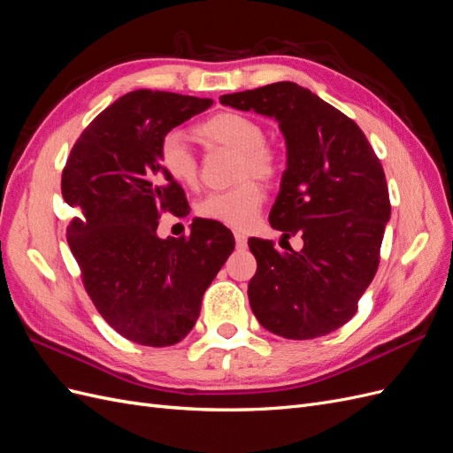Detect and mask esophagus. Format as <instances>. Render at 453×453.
<instances>
[{
	"label": "esophagus",
	"mask_w": 453,
	"mask_h": 453,
	"mask_svg": "<svg viewBox=\"0 0 453 453\" xmlns=\"http://www.w3.org/2000/svg\"><path fill=\"white\" fill-rule=\"evenodd\" d=\"M234 238H236V248L238 250H245L248 248V238H245L242 232H234Z\"/></svg>",
	"instance_id": "esophagus-1"
}]
</instances>
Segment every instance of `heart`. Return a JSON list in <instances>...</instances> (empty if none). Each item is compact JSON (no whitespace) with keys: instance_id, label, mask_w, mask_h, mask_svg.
Segmentation results:
<instances>
[{"instance_id":"b5f03b06","label":"heart","mask_w":453,"mask_h":453,"mask_svg":"<svg viewBox=\"0 0 453 453\" xmlns=\"http://www.w3.org/2000/svg\"><path fill=\"white\" fill-rule=\"evenodd\" d=\"M195 132L205 145L226 147L240 153L242 160L238 164V180H248V177L270 180L276 175V155L265 145L266 134L251 117L232 111L217 113L200 122ZM158 162L175 183L183 187L196 185L198 160L181 130H170L162 135L158 145ZM263 202V187L248 180L234 188L205 195L196 203V211L210 221L243 230L253 225Z\"/></svg>"}]
</instances>
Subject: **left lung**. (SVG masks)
Wrapping results in <instances>:
<instances>
[{
    "instance_id": "8db88e82",
    "label": "left lung",
    "mask_w": 453,
    "mask_h": 453,
    "mask_svg": "<svg viewBox=\"0 0 453 453\" xmlns=\"http://www.w3.org/2000/svg\"><path fill=\"white\" fill-rule=\"evenodd\" d=\"M240 111L276 119L287 168L270 211L283 238L304 248L280 253L253 238L257 273L250 304L266 331L289 338L325 336L348 323L372 283L391 217L381 164L363 130L318 94L289 81L221 96Z\"/></svg>"
}]
</instances>
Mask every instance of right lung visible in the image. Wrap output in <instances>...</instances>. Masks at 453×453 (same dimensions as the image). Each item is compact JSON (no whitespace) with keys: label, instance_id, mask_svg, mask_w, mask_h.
<instances>
[{"label":"right lung","instance_id":"obj_1","mask_svg":"<svg viewBox=\"0 0 453 453\" xmlns=\"http://www.w3.org/2000/svg\"><path fill=\"white\" fill-rule=\"evenodd\" d=\"M211 100L134 90L81 134L62 173V196L79 211L67 243L96 310L135 344L181 342L202 296L234 250L221 225L195 219L188 238L157 234L158 213H188L183 188L162 170L164 134L211 107Z\"/></svg>","mask_w":453,"mask_h":453}]
</instances>
